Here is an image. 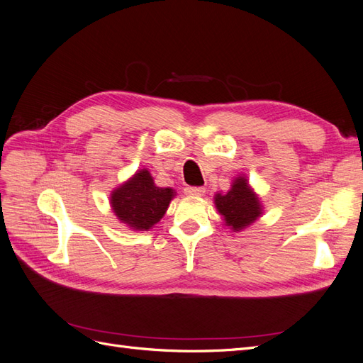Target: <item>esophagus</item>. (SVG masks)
I'll return each instance as SVG.
<instances>
[{
	"instance_id": "34e87169",
	"label": "esophagus",
	"mask_w": 363,
	"mask_h": 363,
	"mask_svg": "<svg viewBox=\"0 0 363 363\" xmlns=\"http://www.w3.org/2000/svg\"><path fill=\"white\" fill-rule=\"evenodd\" d=\"M186 195H191V196H201L204 195L206 189L203 188V186H188V188L184 189Z\"/></svg>"
}]
</instances>
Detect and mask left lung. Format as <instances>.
<instances>
[{
	"instance_id": "8db88e82",
	"label": "left lung",
	"mask_w": 363,
	"mask_h": 363,
	"mask_svg": "<svg viewBox=\"0 0 363 363\" xmlns=\"http://www.w3.org/2000/svg\"><path fill=\"white\" fill-rule=\"evenodd\" d=\"M215 206L223 215L225 225L235 232L251 225L262 215L259 196L252 192L244 175L233 180L232 189L227 194L215 195Z\"/></svg>"
}]
</instances>
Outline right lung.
Masks as SVG:
<instances>
[{
	"instance_id": "obj_1",
	"label": "right lung",
	"mask_w": 363,
	"mask_h": 363,
	"mask_svg": "<svg viewBox=\"0 0 363 363\" xmlns=\"http://www.w3.org/2000/svg\"><path fill=\"white\" fill-rule=\"evenodd\" d=\"M174 195L171 188L156 186L148 169H140L112 192L111 204L121 223L144 232L160 221Z\"/></svg>"
}]
</instances>
